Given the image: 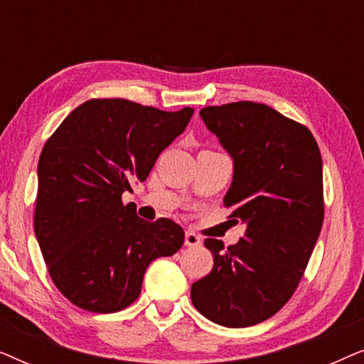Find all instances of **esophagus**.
Returning a JSON list of instances; mask_svg holds the SVG:
<instances>
[{
    "instance_id": "1",
    "label": "esophagus",
    "mask_w": 364,
    "mask_h": 364,
    "mask_svg": "<svg viewBox=\"0 0 364 364\" xmlns=\"http://www.w3.org/2000/svg\"><path fill=\"white\" fill-rule=\"evenodd\" d=\"M202 243L200 237L197 235V233H193L192 230L186 232V245L187 247H198Z\"/></svg>"
}]
</instances>
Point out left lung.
<instances>
[{
	"label": "left lung",
	"mask_w": 364,
	"mask_h": 364,
	"mask_svg": "<svg viewBox=\"0 0 364 364\" xmlns=\"http://www.w3.org/2000/svg\"><path fill=\"white\" fill-rule=\"evenodd\" d=\"M200 117L233 161L223 197L245 233L235 245L207 238L212 272L192 283L207 320L245 328L275 315L295 291L321 232L323 164L305 126L267 104L203 107Z\"/></svg>",
	"instance_id": "obj_1"
}]
</instances>
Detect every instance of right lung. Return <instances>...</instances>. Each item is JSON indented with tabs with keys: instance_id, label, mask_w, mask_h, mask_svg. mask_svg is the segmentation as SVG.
I'll use <instances>...</instances> for the list:
<instances>
[{
	"instance_id": "obj_1",
	"label": "right lung",
	"mask_w": 364,
	"mask_h": 364,
	"mask_svg": "<svg viewBox=\"0 0 364 364\" xmlns=\"http://www.w3.org/2000/svg\"><path fill=\"white\" fill-rule=\"evenodd\" d=\"M192 114V107L166 112L126 99H91L44 144L34 233L54 285L74 305L124 310L141 295L151 262L182 247L181 225L142 220L122 193L146 181Z\"/></svg>"
}]
</instances>
